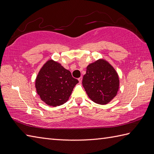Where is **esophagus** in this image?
<instances>
[{
    "label": "esophagus",
    "instance_id": "obj_1",
    "mask_svg": "<svg viewBox=\"0 0 154 154\" xmlns=\"http://www.w3.org/2000/svg\"><path fill=\"white\" fill-rule=\"evenodd\" d=\"M78 80H79V83H81V81H82V77H80L79 78H78Z\"/></svg>",
    "mask_w": 154,
    "mask_h": 154
}]
</instances>
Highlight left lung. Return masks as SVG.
Wrapping results in <instances>:
<instances>
[{
  "mask_svg": "<svg viewBox=\"0 0 154 154\" xmlns=\"http://www.w3.org/2000/svg\"><path fill=\"white\" fill-rule=\"evenodd\" d=\"M83 86L93 102L105 104L116 96L119 87V76L108 62L100 60L87 66Z\"/></svg>",
  "mask_w": 154,
  "mask_h": 154,
  "instance_id": "left-lung-1",
  "label": "left lung"
}]
</instances>
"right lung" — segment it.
<instances>
[{"label":"right lung","mask_w":154,"mask_h":154,"mask_svg":"<svg viewBox=\"0 0 154 154\" xmlns=\"http://www.w3.org/2000/svg\"><path fill=\"white\" fill-rule=\"evenodd\" d=\"M79 81L61 64L49 60L39 72L35 88L41 99L52 106H60L69 99Z\"/></svg>","instance_id":"1"}]
</instances>
